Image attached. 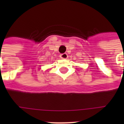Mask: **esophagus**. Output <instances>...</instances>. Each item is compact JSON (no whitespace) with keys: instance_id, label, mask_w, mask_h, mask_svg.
<instances>
[{"instance_id":"esophagus-1","label":"esophagus","mask_w":124,"mask_h":124,"mask_svg":"<svg viewBox=\"0 0 124 124\" xmlns=\"http://www.w3.org/2000/svg\"><path fill=\"white\" fill-rule=\"evenodd\" d=\"M60 57L61 58H62V59H66V58H68V55L67 53H62V54H60Z\"/></svg>"}]
</instances>
